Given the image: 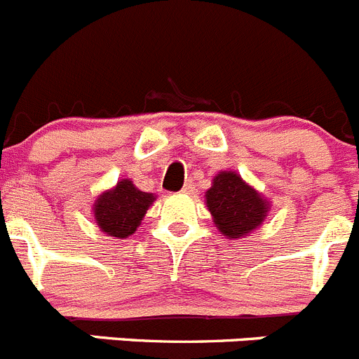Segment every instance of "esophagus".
Returning <instances> with one entry per match:
<instances>
[{
    "mask_svg": "<svg viewBox=\"0 0 359 359\" xmlns=\"http://www.w3.org/2000/svg\"><path fill=\"white\" fill-rule=\"evenodd\" d=\"M194 189H196V187H194L192 182L185 183V187H183V189H182V194H192Z\"/></svg>",
    "mask_w": 359,
    "mask_h": 359,
    "instance_id": "esophagus-1",
    "label": "esophagus"
}]
</instances>
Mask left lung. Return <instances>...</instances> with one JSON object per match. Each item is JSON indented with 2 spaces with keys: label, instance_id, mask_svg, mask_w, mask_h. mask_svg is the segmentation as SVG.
I'll list each match as a JSON object with an SVG mask.
<instances>
[{
  "label": "left lung",
  "instance_id": "obj_1",
  "mask_svg": "<svg viewBox=\"0 0 359 359\" xmlns=\"http://www.w3.org/2000/svg\"><path fill=\"white\" fill-rule=\"evenodd\" d=\"M205 203L220 235L235 240L249 236L263 224L271 201L245 183L235 170H220L205 192Z\"/></svg>",
  "mask_w": 359,
  "mask_h": 359
}]
</instances>
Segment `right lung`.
I'll use <instances>...</instances> for the list:
<instances>
[{
  "instance_id": "1",
  "label": "right lung",
  "mask_w": 359,
  "mask_h": 359,
  "mask_svg": "<svg viewBox=\"0 0 359 359\" xmlns=\"http://www.w3.org/2000/svg\"><path fill=\"white\" fill-rule=\"evenodd\" d=\"M154 199V194L139 190L131 180H121L97 196L92 206L94 220L107 236L128 238L137 231Z\"/></svg>"
}]
</instances>
